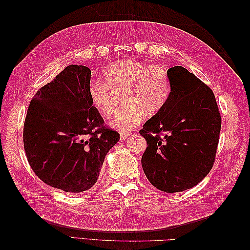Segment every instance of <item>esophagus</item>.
Wrapping results in <instances>:
<instances>
[{
	"label": "esophagus",
	"mask_w": 250,
	"mask_h": 250,
	"mask_svg": "<svg viewBox=\"0 0 250 250\" xmlns=\"http://www.w3.org/2000/svg\"><path fill=\"white\" fill-rule=\"evenodd\" d=\"M120 137H121V140H122V141H125L126 139H128V138H129L130 137V134L129 133H121V135H120Z\"/></svg>",
	"instance_id": "obj_1"
}]
</instances>
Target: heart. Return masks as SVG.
Segmentation results:
<instances>
[{
    "mask_svg": "<svg viewBox=\"0 0 250 250\" xmlns=\"http://www.w3.org/2000/svg\"><path fill=\"white\" fill-rule=\"evenodd\" d=\"M103 82H93L88 87V99L101 115L108 117L116 109L115 94L124 93L120 109L110 126L121 132L133 130L145 113L154 116L167 103L171 83L167 70L162 65H149L137 59L112 62L102 72Z\"/></svg>",
    "mask_w": 250,
    "mask_h": 250,
    "instance_id": "heart-1",
    "label": "heart"
}]
</instances>
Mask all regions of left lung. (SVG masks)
<instances>
[{
    "label": "left lung",
    "mask_w": 250,
    "mask_h": 250,
    "mask_svg": "<svg viewBox=\"0 0 250 250\" xmlns=\"http://www.w3.org/2000/svg\"><path fill=\"white\" fill-rule=\"evenodd\" d=\"M171 94L165 107L140 130L147 141L142 166L166 193L198 185L213 168L221 116L213 90L185 67L168 70Z\"/></svg>",
    "instance_id": "1"
}]
</instances>
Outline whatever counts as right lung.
I'll list each match as a JSON object with an SVG mask.
<instances>
[{
	"instance_id": "1",
	"label": "right lung",
	"mask_w": 250,
	"mask_h": 250,
	"mask_svg": "<svg viewBox=\"0 0 250 250\" xmlns=\"http://www.w3.org/2000/svg\"><path fill=\"white\" fill-rule=\"evenodd\" d=\"M90 70L71 64L32 98L24 148L35 175L53 188L80 193L99 177L105 155L120 140L89 102Z\"/></svg>"
}]
</instances>
